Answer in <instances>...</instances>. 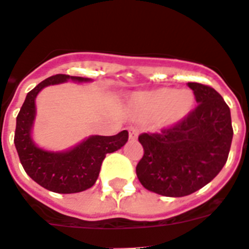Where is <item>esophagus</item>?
<instances>
[{"label": "esophagus", "instance_id": "1", "mask_svg": "<svg viewBox=\"0 0 249 249\" xmlns=\"http://www.w3.org/2000/svg\"><path fill=\"white\" fill-rule=\"evenodd\" d=\"M128 135H129V140H136L139 137V131L135 127H129L128 128Z\"/></svg>", "mask_w": 249, "mask_h": 249}]
</instances>
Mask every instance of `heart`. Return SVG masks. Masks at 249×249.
Instances as JSON below:
<instances>
[{"mask_svg":"<svg viewBox=\"0 0 249 249\" xmlns=\"http://www.w3.org/2000/svg\"><path fill=\"white\" fill-rule=\"evenodd\" d=\"M194 101V93L189 89L163 87L136 94L132 103L139 120H159L162 126H174L190 113Z\"/></svg>","mask_w":249,"mask_h":249,"instance_id":"b5f03b06","label":"heart"}]
</instances>
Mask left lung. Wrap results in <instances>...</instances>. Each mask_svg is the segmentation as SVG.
I'll return each mask as SVG.
<instances>
[{"label": "left lung", "mask_w": 249, "mask_h": 249, "mask_svg": "<svg viewBox=\"0 0 249 249\" xmlns=\"http://www.w3.org/2000/svg\"><path fill=\"white\" fill-rule=\"evenodd\" d=\"M197 107L175 126L139 137L145 154L136 174L143 188L162 196H186L220 173L231 150V109L212 87L188 83Z\"/></svg>", "instance_id": "left-lung-1"}]
</instances>
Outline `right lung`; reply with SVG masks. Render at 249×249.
<instances>
[{"label":"right lung","instance_id":"right-lung-1","mask_svg":"<svg viewBox=\"0 0 249 249\" xmlns=\"http://www.w3.org/2000/svg\"><path fill=\"white\" fill-rule=\"evenodd\" d=\"M68 80L92 82L89 78L65 74H56L42 80L27 93L16 118L14 140L21 165L27 175L42 188L59 194H73L92 188L98 179L106 155L120 150L128 141V132L124 129L114 136H89L65 151H49L36 145L33 140L36 97L45 87Z\"/></svg>","mask_w":249,"mask_h":249}]
</instances>
